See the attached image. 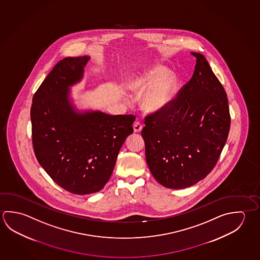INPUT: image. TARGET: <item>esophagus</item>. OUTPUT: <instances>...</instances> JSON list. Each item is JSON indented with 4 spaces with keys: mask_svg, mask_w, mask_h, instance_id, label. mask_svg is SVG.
<instances>
[{
    "mask_svg": "<svg viewBox=\"0 0 260 260\" xmlns=\"http://www.w3.org/2000/svg\"><path fill=\"white\" fill-rule=\"evenodd\" d=\"M142 124L140 122V121H137L133 125V129H134V132H141V129H142Z\"/></svg>",
    "mask_w": 260,
    "mask_h": 260,
    "instance_id": "esophagus-1",
    "label": "esophagus"
}]
</instances>
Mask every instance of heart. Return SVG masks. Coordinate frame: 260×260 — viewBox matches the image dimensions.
<instances>
[{
  "label": "heart",
  "instance_id": "1",
  "mask_svg": "<svg viewBox=\"0 0 260 260\" xmlns=\"http://www.w3.org/2000/svg\"><path fill=\"white\" fill-rule=\"evenodd\" d=\"M151 86L144 98L146 110L155 112L166 109L174 99L176 78L172 74L169 75L168 69L157 66L148 70L142 78L137 79L132 85V89L141 95Z\"/></svg>",
  "mask_w": 260,
  "mask_h": 260
}]
</instances>
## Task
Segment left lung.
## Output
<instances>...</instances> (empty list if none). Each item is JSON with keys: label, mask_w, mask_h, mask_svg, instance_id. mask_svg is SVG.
<instances>
[{"label": "left lung", "mask_w": 260, "mask_h": 260, "mask_svg": "<svg viewBox=\"0 0 260 260\" xmlns=\"http://www.w3.org/2000/svg\"><path fill=\"white\" fill-rule=\"evenodd\" d=\"M191 79L164 110L146 115L141 136L156 181L171 189L203 180L218 160L230 129L225 90L199 53Z\"/></svg>", "instance_id": "left-lung-1"}]
</instances>
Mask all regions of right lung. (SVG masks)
Returning a JSON list of instances; mask_svg holds the SVG:
<instances>
[{
  "label": "right lung",
  "instance_id": "add662e5",
  "mask_svg": "<svg viewBox=\"0 0 260 260\" xmlns=\"http://www.w3.org/2000/svg\"><path fill=\"white\" fill-rule=\"evenodd\" d=\"M88 60H60L32 96L30 113L38 162L54 182L75 194H89L105 186L136 119L134 115L74 110L69 87L82 78Z\"/></svg>",
  "mask_w": 260,
  "mask_h": 260
}]
</instances>
